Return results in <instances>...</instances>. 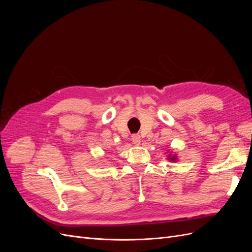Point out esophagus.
I'll return each mask as SVG.
<instances>
[{
    "label": "esophagus",
    "instance_id": "obj_1",
    "mask_svg": "<svg viewBox=\"0 0 252 252\" xmlns=\"http://www.w3.org/2000/svg\"><path fill=\"white\" fill-rule=\"evenodd\" d=\"M131 141L135 145H140L141 144V136L139 134H133L131 136Z\"/></svg>",
    "mask_w": 252,
    "mask_h": 252
}]
</instances>
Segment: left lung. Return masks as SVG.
<instances>
[{"instance_id":"1","label":"left lung","mask_w":252,"mask_h":252,"mask_svg":"<svg viewBox=\"0 0 252 252\" xmlns=\"http://www.w3.org/2000/svg\"><path fill=\"white\" fill-rule=\"evenodd\" d=\"M167 159H168V161H170V162H177V161H179L178 156L175 155V154H172L171 151L169 152V155L167 156Z\"/></svg>"}]
</instances>
